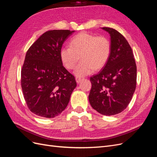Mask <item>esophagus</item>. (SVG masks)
<instances>
[{
  "mask_svg": "<svg viewBox=\"0 0 157 157\" xmlns=\"http://www.w3.org/2000/svg\"><path fill=\"white\" fill-rule=\"evenodd\" d=\"M82 78H79V77H76V81H77V83H79L80 81H81V80H82Z\"/></svg>",
  "mask_w": 157,
  "mask_h": 157,
  "instance_id": "34e87169",
  "label": "esophagus"
}]
</instances>
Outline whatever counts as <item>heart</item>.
Returning a JSON list of instances; mask_svg holds the SVG:
<instances>
[{"label": "heart", "mask_w": 157, "mask_h": 157, "mask_svg": "<svg viewBox=\"0 0 157 157\" xmlns=\"http://www.w3.org/2000/svg\"><path fill=\"white\" fill-rule=\"evenodd\" d=\"M111 53V44L108 38L81 33L71 40L70 46L61 48L60 59L64 67L71 70L80 56L82 61L76 67L74 74L82 77L105 67Z\"/></svg>", "instance_id": "heart-1"}]
</instances>
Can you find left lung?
<instances>
[{
  "label": "left lung",
  "instance_id": "1",
  "mask_svg": "<svg viewBox=\"0 0 157 157\" xmlns=\"http://www.w3.org/2000/svg\"><path fill=\"white\" fill-rule=\"evenodd\" d=\"M111 38V53L107 64L90 77V105L101 115L111 116L123 111L130 102L136 87L137 68L132 50L117 30L101 27Z\"/></svg>",
  "mask_w": 157,
  "mask_h": 157
}]
</instances>
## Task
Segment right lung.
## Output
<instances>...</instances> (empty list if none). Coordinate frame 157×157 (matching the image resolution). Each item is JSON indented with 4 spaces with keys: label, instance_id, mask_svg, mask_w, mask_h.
Returning a JSON list of instances; mask_svg holds the SVG:
<instances>
[{
    "label": "right lung",
    "instance_id": "obj_1",
    "mask_svg": "<svg viewBox=\"0 0 157 157\" xmlns=\"http://www.w3.org/2000/svg\"><path fill=\"white\" fill-rule=\"evenodd\" d=\"M74 32L46 31L27 52L21 70V88L27 107L37 116L59 115L67 107L77 86L74 76L60 59L63 44Z\"/></svg>",
    "mask_w": 157,
    "mask_h": 157
}]
</instances>
